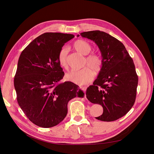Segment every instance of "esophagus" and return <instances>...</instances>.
Wrapping results in <instances>:
<instances>
[{"label":"esophagus","mask_w":154,"mask_h":154,"mask_svg":"<svg viewBox=\"0 0 154 154\" xmlns=\"http://www.w3.org/2000/svg\"><path fill=\"white\" fill-rule=\"evenodd\" d=\"M80 88L84 92H85L86 90H87V87H81Z\"/></svg>","instance_id":"obj_1"}]
</instances>
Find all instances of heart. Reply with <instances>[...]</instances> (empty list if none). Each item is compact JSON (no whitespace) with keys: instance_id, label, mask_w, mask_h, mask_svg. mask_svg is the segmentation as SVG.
Wrapping results in <instances>:
<instances>
[{"instance_id":"1","label":"heart","mask_w":154,"mask_h":154,"mask_svg":"<svg viewBox=\"0 0 154 154\" xmlns=\"http://www.w3.org/2000/svg\"><path fill=\"white\" fill-rule=\"evenodd\" d=\"M74 48L82 54L87 55L91 50V45L87 42L79 39L74 44ZM67 50L63 47L59 51L58 61L59 64L63 68L68 67L67 61ZM86 64L89 66L83 67L79 71H71L66 74V79L78 85H85L91 82L94 78V72H99L103 67V62L101 57L98 54L92 53L86 58Z\"/></svg>"}]
</instances>
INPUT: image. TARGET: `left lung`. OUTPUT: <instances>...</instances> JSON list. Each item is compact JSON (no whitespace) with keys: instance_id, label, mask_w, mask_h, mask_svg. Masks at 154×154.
Returning <instances> with one entry per match:
<instances>
[{"instance_id":"8db88e82","label":"left lung","mask_w":154,"mask_h":154,"mask_svg":"<svg viewBox=\"0 0 154 154\" xmlns=\"http://www.w3.org/2000/svg\"><path fill=\"white\" fill-rule=\"evenodd\" d=\"M80 35L94 42L103 62L97 79L87 90V99L103 108V114L96 119L116 120L127 114L135 102L138 77L133 61L121 42L106 32L92 31Z\"/></svg>"}]
</instances>
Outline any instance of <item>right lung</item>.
<instances>
[{"label": "right lung", "mask_w": 154, "mask_h": 154, "mask_svg": "<svg viewBox=\"0 0 154 154\" xmlns=\"http://www.w3.org/2000/svg\"><path fill=\"white\" fill-rule=\"evenodd\" d=\"M73 34L46 32L35 38L20 54L14 86L17 101L30 121L42 128L59 124L67 103L84 93L71 82L60 83L64 73L58 61L60 50Z\"/></svg>", "instance_id": "right-lung-1"}]
</instances>
